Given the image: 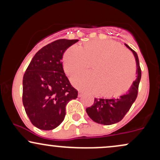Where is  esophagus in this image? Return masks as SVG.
I'll return each instance as SVG.
<instances>
[{"label":"esophagus","mask_w":160,"mask_h":160,"mask_svg":"<svg viewBox=\"0 0 160 160\" xmlns=\"http://www.w3.org/2000/svg\"><path fill=\"white\" fill-rule=\"evenodd\" d=\"M83 92H81V91H80L78 92V97H82V96H83Z\"/></svg>","instance_id":"1"}]
</instances>
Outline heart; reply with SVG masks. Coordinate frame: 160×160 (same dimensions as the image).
<instances>
[{"label":"heart","instance_id":"b5f03b06","mask_svg":"<svg viewBox=\"0 0 160 160\" xmlns=\"http://www.w3.org/2000/svg\"><path fill=\"white\" fill-rule=\"evenodd\" d=\"M89 64H92V74H80L71 78L73 85L81 90H100L104 96H120L135 79L133 57L114 41L92 40L80 47H70L64 55V70L68 75L84 71Z\"/></svg>","mask_w":160,"mask_h":160}]
</instances>
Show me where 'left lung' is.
<instances>
[{"label": "left lung", "mask_w": 160, "mask_h": 160, "mask_svg": "<svg viewBox=\"0 0 160 160\" xmlns=\"http://www.w3.org/2000/svg\"><path fill=\"white\" fill-rule=\"evenodd\" d=\"M125 46L132 51L136 62L137 78L126 93L117 98H95L94 104L86 109V113L94 122L102 125H111L120 122L130 109L137 98L141 71L137 53L126 43Z\"/></svg>", "instance_id": "8db88e82"}]
</instances>
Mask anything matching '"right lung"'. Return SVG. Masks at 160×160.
I'll return each instance as SVG.
<instances>
[{"mask_svg": "<svg viewBox=\"0 0 160 160\" xmlns=\"http://www.w3.org/2000/svg\"><path fill=\"white\" fill-rule=\"evenodd\" d=\"M78 40L60 39L49 43L34 55L22 81V102L25 112L34 126L52 130L62 123L65 107L78 98L64 72V52Z\"/></svg>", "mask_w": 160, "mask_h": 160, "instance_id": "right-lung-1", "label": "right lung"}]
</instances>
